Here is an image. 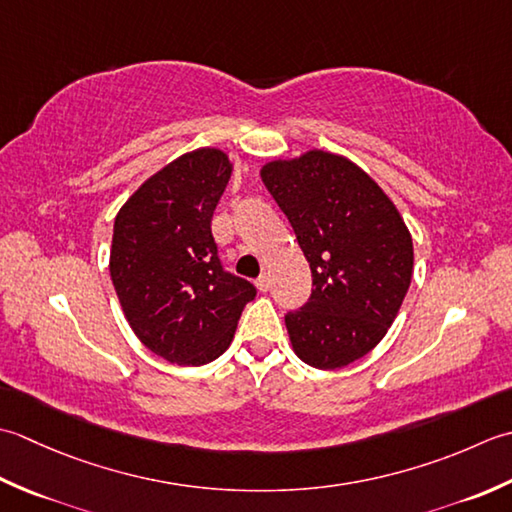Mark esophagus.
<instances>
[{
  "label": "esophagus",
  "instance_id": "esophagus-1",
  "mask_svg": "<svg viewBox=\"0 0 512 512\" xmlns=\"http://www.w3.org/2000/svg\"><path fill=\"white\" fill-rule=\"evenodd\" d=\"M256 287H258L260 291H267V289H269V276H267V274L258 276V280H256Z\"/></svg>",
  "mask_w": 512,
  "mask_h": 512
}]
</instances>
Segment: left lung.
Instances as JSON below:
<instances>
[{
	"mask_svg": "<svg viewBox=\"0 0 512 512\" xmlns=\"http://www.w3.org/2000/svg\"><path fill=\"white\" fill-rule=\"evenodd\" d=\"M263 183L294 227L311 267V296L285 325L302 362L340 369L378 344L413 274V241L378 183L322 150L274 161Z\"/></svg>",
	"mask_w": 512,
	"mask_h": 512,
	"instance_id": "1",
	"label": "left lung"
}]
</instances>
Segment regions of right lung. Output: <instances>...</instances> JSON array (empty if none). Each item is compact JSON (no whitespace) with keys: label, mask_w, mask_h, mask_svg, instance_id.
Masks as SVG:
<instances>
[{"label":"right lung","mask_w":512,"mask_h":512,"mask_svg":"<svg viewBox=\"0 0 512 512\" xmlns=\"http://www.w3.org/2000/svg\"><path fill=\"white\" fill-rule=\"evenodd\" d=\"M232 174L221 150H196L145 181L112 232L110 276L123 314L156 356L198 367L234 338L256 287L227 271L212 216Z\"/></svg>","instance_id":"right-lung-1"}]
</instances>
